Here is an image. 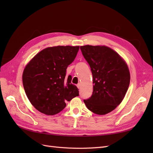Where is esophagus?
Masks as SVG:
<instances>
[{
	"label": "esophagus",
	"instance_id": "1",
	"mask_svg": "<svg viewBox=\"0 0 153 153\" xmlns=\"http://www.w3.org/2000/svg\"><path fill=\"white\" fill-rule=\"evenodd\" d=\"M76 86H77V87L78 88V89H80V87H81V85H80V84H77V85H76Z\"/></svg>",
	"mask_w": 153,
	"mask_h": 153
}]
</instances>
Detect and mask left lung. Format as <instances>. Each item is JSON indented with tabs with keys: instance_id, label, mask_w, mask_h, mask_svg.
<instances>
[{
	"instance_id": "8db88e82",
	"label": "left lung",
	"mask_w": 153,
	"mask_h": 153,
	"mask_svg": "<svg viewBox=\"0 0 153 153\" xmlns=\"http://www.w3.org/2000/svg\"><path fill=\"white\" fill-rule=\"evenodd\" d=\"M80 50L90 66L94 84L92 96L84 102L94 114L112 112L121 103L129 87L127 64L116 52L105 46L85 45Z\"/></svg>"
}]
</instances>
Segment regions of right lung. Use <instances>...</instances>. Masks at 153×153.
I'll list each match as a JSON object with an SVG mask.
<instances>
[{
  "label": "right lung",
  "instance_id": "add662e5",
  "mask_svg": "<svg viewBox=\"0 0 153 153\" xmlns=\"http://www.w3.org/2000/svg\"><path fill=\"white\" fill-rule=\"evenodd\" d=\"M79 47L57 46L41 50L27 64L22 76L23 85L31 104L48 115L59 113L66 101L79 96L66 69L75 60Z\"/></svg>",
  "mask_w": 153,
  "mask_h": 153
}]
</instances>
